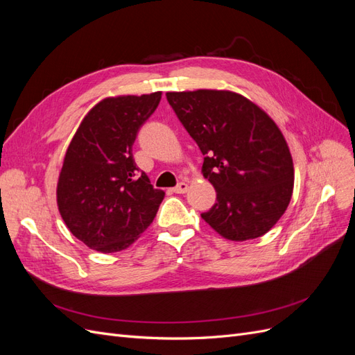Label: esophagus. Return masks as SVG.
I'll use <instances>...</instances> for the list:
<instances>
[{"label":"esophagus","mask_w":355,"mask_h":355,"mask_svg":"<svg viewBox=\"0 0 355 355\" xmlns=\"http://www.w3.org/2000/svg\"><path fill=\"white\" fill-rule=\"evenodd\" d=\"M187 191H188V184H187V182H180V184H178V185L173 188L175 194H185Z\"/></svg>","instance_id":"obj_1"}]
</instances>
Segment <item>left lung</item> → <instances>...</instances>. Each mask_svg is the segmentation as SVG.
<instances>
[{
  "label": "left lung",
  "mask_w": 355,
  "mask_h": 355,
  "mask_svg": "<svg viewBox=\"0 0 355 355\" xmlns=\"http://www.w3.org/2000/svg\"><path fill=\"white\" fill-rule=\"evenodd\" d=\"M167 101L204 155L202 176L216 189L201 213L231 241L262 237L293 192V159L280 128L259 106L230 90L168 92Z\"/></svg>",
  "instance_id": "obj_1"
}]
</instances>
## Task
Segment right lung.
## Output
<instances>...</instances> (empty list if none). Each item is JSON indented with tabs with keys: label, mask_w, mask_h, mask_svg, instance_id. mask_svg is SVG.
I'll return each mask as SVG.
<instances>
[{
	"label": "right lung",
	"mask_w": 355,
	"mask_h": 355,
	"mask_svg": "<svg viewBox=\"0 0 355 355\" xmlns=\"http://www.w3.org/2000/svg\"><path fill=\"white\" fill-rule=\"evenodd\" d=\"M159 101L161 92L101 101L83 118L67 149L58 207L68 230L93 250L127 249L151 225L164 198L132 154L139 128Z\"/></svg>",
	"instance_id": "add662e5"
}]
</instances>
